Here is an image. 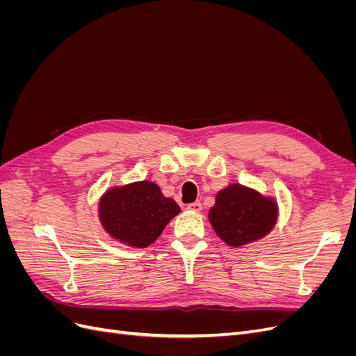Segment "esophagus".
Wrapping results in <instances>:
<instances>
[{
    "label": "esophagus",
    "instance_id": "esophagus-1",
    "mask_svg": "<svg viewBox=\"0 0 356 356\" xmlns=\"http://www.w3.org/2000/svg\"><path fill=\"white\" fill-rule=\"evenodd\" d=\"M188 209L195 211V212H200L202 211V203L200 202H193L188 204Z\"/></svg>",
    "mask_w": 356,
    "mask_h": 356
}]
</instances>
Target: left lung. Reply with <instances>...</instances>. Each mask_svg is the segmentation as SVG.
Listing matches in <instances>:
<instances>
[{"instance_id":"1","label":"left lung","mask_w":356,"mask_h":356,"mask_svg":"<svg viewBox=\"0 0 356 356\" xmlns=\"http://www.w3.org/2000/svg\"><path fill=\"white\" fill-rule=\"evenodd\" d=\"M276 220V202L241 184L220 190L209 211L215 233L230 246H242L264 238L275 227Z\"/></svg>"}]
</instances>
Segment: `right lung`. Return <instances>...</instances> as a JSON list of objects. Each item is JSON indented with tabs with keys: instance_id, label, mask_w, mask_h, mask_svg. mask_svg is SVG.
Segmentation results:
<instances>
[{
	"instance_id": "1",
	"label": "right lung",
	"mask_w": 356,
	"mask_h": 356,
	"mask_svg": "<svg viewBox=\"0 0 356 356\" xmlns=\"http://www.w3.org/2000/svg\"><path fill=\"white\" fill-rule=\"evenodd\" d=\"M178 203L152 181L108 190L99 200V220L114 239L135 248L153 243L179 213Z\"/></svg>"
}]
</instances>
